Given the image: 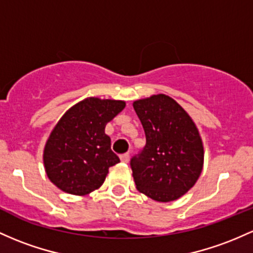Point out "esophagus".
<instances>
[{
	"instance_id": "obj_1",
	"label": "esophagus",
	"mask_w": 253,
	"mask_h": 253,
	"mask_svg": "<svg viewBox=\"0 0 253 253\" xmlns=\"http://www.w3.org/2000/svg\"><path fill=\"white\" fill-rule=\"evenodd\" d=\"M120 160H121V162L128 163V161H129V154H124V155H121Z\"/></svg>"
}]
</instances>
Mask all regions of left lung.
I'll list each match as a JSON object with an SVG mask.
<instances>
[{
	"label": "left lung",
	"instance_id": "left-lung-1",
	"mask_svg": "<svg viewBox=\"0 0 253 253\" xmlns=\"http://www.w3.org/2000/svg\"><path fill=\"white\" fill-rule=\"evenodd\" d=\"M146 144L131 160L137 190L156 202L168 203L193 187L204 165L201 134L191 116L163 93L133 102Z\"/></svg>",
	"mask_w": 253,
	"mask_h": 253
}]
</instances>
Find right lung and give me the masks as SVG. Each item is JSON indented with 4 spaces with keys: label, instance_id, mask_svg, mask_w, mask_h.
Returning <instances> with one entry per match:
<instances>
[{
    "label": "right lung",
    "instance_id": "1",
    "mask_svg": "<svg viewBox=\"0 0 253 253\" xmlns=\"http://www.w3.org/2000/svg\"><path fill=\"white\" fill-rule=\"evenodd\" d=\"M125 107V101L88 97L63 114L43 151L44 169L52 184L76 196L103 185L109 167L120 162L110 149L105 125Z\"/></svg>",
    "mask_w": 253,
    "mask_h": 253
}]
</instances>
